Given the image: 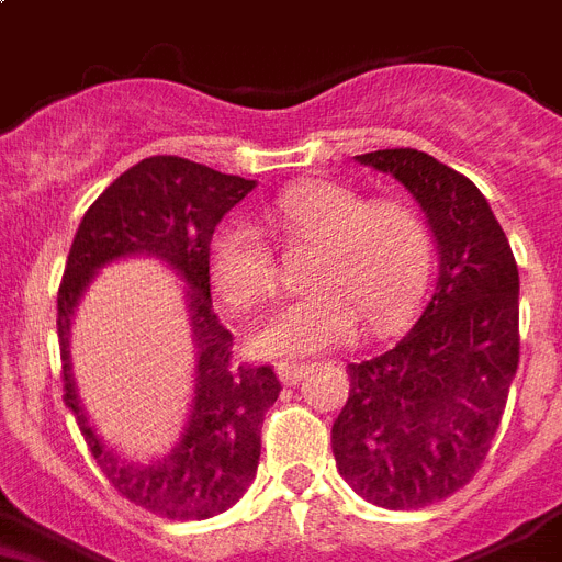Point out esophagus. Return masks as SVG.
<instances>
[{
  "label": "esophagus",
  "instance_id": "obj_1",
  "mask_svg": "<svg viewBox=\"0 0 562 562\" xmlns=\"http://www.w3.org/2000/svg\"><path fill=\"white\" fill-rule=\"evenodd\" d=\"M308 366H303V362H280L277 366V374H280V380L285 385H296L300 380H303L305 374H308Z\"/></svg>",
  "mask_w": 562,
  "mask_h": 562
}]
</instances>
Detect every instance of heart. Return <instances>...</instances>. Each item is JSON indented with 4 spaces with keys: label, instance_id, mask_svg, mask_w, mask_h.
<instances>
[{
    "label": "heart",
    "instance_id": "obj_1",
    "mask_svg": "<svg viewBox=\"0 0 562 562\" xmlns=\"http://www.w3.org/2000/svg\"><path fill=\"white\" fill-rule=\"evenodd\" d=\"M268 220L289 248H314L305 268L314 291L259 325L254 351L296 360L346 346L360 319L371 334L408 319L428 277V234L405 202H369L353 188L314 179L285 188ZM209 277L231 311L259 308L280 289L277 259L243 223H223L211 234Z\"/></svg>",
    "mask_w": 562,
    "mask_h": 562
}]
</instances>
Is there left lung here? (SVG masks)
I'll return each mask as SVG.
<instances>
[{
	"mask_svg": "<svg viewBox=\"0 0 562 562\" xmlns=\"http://www.w3.org/2000/svg\"><path fill=\"white\" fill-rule=\"evenodd\" d=\"M357 162L412 193L440 271L412 331L348 366L351 391L334 419L331 449L360 497L412 512L463 488L492 449L520 362V277L469 177L414 148L371 150Z\"/></svg>",
	"mask_w": 562,
	"mask_h": 562,
	"instance_id": "8db88e82",
	"label": "left lung"
}]
</instances>
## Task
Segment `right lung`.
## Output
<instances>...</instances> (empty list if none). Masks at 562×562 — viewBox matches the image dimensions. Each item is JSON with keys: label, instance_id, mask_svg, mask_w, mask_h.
<instances>
[{"label": "right lung", "instance_id": "obj_1", "mask_svg": "<svg viewBox=\"0 0 562 562\" xmlns=\"http://www.w3.org/2000/svg\"><path fill=\"white\" fill-rule=\"evenodd\" d=\"M254 186V179L182 157L136 162L85 211L56 296L65 405L113 488L168 520H209L248 492L262 449V419L280 397L282 385L271 366L234 362V337L211 305V234ZM125 256H157L187 282L198 351L192 414L183 437L150 464L128 461L101 440L83 414L69 371L72 311L98 268Z\"/></svg>", "mask_w": 562, "mask_h": 562}]
</instances>
